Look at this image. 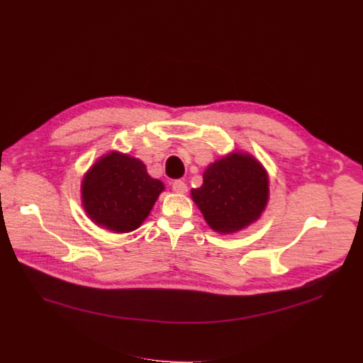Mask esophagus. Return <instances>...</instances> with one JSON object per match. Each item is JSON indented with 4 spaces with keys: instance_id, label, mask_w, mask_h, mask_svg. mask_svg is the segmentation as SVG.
<instances>
[{
    "instance_id": "esophagus-1",
    "label": "esophagus",
    "mask_w": 363,
    "mask_h": 363,
    "mask_svg": "<svg viewBox=\"0 0 363 363\" xmlns=\"http://www.w3.org/2000/svg\"><path fill=\"white\" fill-rule=\"evenodd\" d=\"M172 189L175 192H178V194H185V192L188 191V186H186V184L182 179H175L172 182Z\"/></svg>"
}]
</instances>
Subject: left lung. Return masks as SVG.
Here are the masks:
<instances>
[{"label": "left lung", "mask_w": 363, "mask_h": 363, "mask_svg": "<svg viewBox=\"0 0 363 363\" xmlns=\"http://www.w3.org/2000/svg\"><path fill=\"white\" fill-rule=\"evenodd\" d=\"M192 199L214 230L235 232L257 220L269 197L264 169L251 156L232 153L210 164Z\"/></svg>", "instance_id": "1"}]
</instances>
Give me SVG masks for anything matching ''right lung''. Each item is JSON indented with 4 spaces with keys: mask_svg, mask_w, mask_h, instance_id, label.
Returning a JSON list of instances; mask_svg holds the SVG:
<instances>
[{
    "mask_svg": "<svg viewBox=\"0 0 363 363\" xmlns=\"http://www.w3.org/2000/svg\"><path fill=\"white\" fill-rule=\"evenodd\" d=\"M163 184L149 177L143 162L109 153L83 181V204L91 220L116 232L137 229L149 216Z\"/></svg>",
    "mask_w": 363,
    "mask_h": 363,
    "instance_id": "add662e5",
    "label": "right lung"
}]
</instances>
